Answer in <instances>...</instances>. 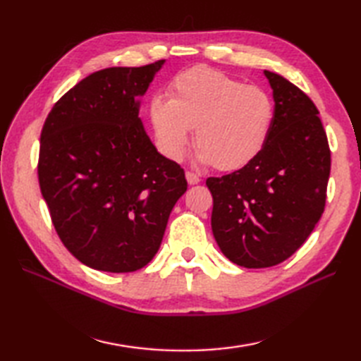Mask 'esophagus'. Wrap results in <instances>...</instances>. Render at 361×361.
Returning a JSON list of instances; mask_svg holds the SVG:
<instances>
[{
  "label": "esophagus",
  "instance_id": "obj_1",
  "mask_svg": "<svg viewBox=\"0 0 361 361\" xmlns=\"http://www.w3.org/2000/svg\"><path fill=\"white\" fill-rule=\"evenodd\" d=\"M186 180L189 185H198V183H200V176L194 172H186Z\"/></svg>",
  "mask_w": 361,
  "mask_h": 361
}]
</instances>
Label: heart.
Listing matches in <instances>:
<instances>
[{"instance_id": "b5f03b06", "label": "heart", "mask_w": 361, "mask_h": 361, "mask_svg": "<svg viewBox=\"0 0 361 361\" xmlns=\"http://www.w3.org/2000/svg\"><path fill=\"white\" fill-rule=\"evenodd\" d=\"M169 91L171 99L155 94L147 105L158 147L169 159L185 158L190 130L198 158L220 172L240 171L264 150L274 105L262 88L197 66L176 75Z\"/></svg>"}]
</instances>
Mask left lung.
I'll return each instance as SVG.
<instances>
[{
    "label": "left lung",
    "mask_w": 361,
    "mask_h": 361,
    "mask_svg": "<svg viewBox=\"0 0 361 361\" xmlns=\"http://www.w3.org/2000/svg\"><path fill=\"white\" fill-rule=\"evenodd\" d=\"M264 74L274 99L264 150L240 171L206 180L212 234L221 252L245 268L278 265L307 240L324 212L331 173L315 104L282 75Z\"/></svg>",
    "instance_id": "1"
}]
</instances>
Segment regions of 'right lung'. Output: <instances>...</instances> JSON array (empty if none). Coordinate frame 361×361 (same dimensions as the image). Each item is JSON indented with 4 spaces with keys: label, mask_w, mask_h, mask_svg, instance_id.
<instances>
[{
    "label": "right lung",
    "mask_w": 361,
    "mask_h": 361,
    "mask_svg": "<svg viewBox=\"0 0 361 361\" xmlns=\"http://www.w3.org/2000/svg\"><path fill=\"white\" fill-rule=\"evenodd\" d=\"M164 60L90 74L44 121L38 183L54 228L83 265L130 273L159 250L186 192L185 171L157 150L140 101Z\"/></svg>",
    "instance_id": "obj_1"
}]
</instances>
